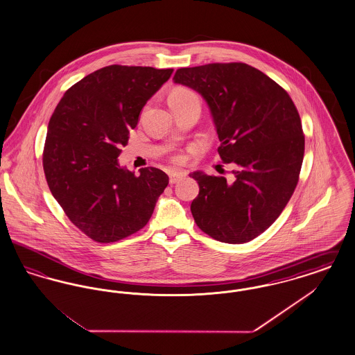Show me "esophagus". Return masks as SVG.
<instances>
[{
  "mask_svg": "<svg viewBox=\"0 0 355 355\" xmlns=\"http://www.w3.org/2000/svg\"><path fill=\"white\" fill-rule=\"evenodd\" d=\"M182 178H185V174L181 171H171L169 174L170 184H177L180 182Z\"/></svg>",
  "mask_w": 355,
  "mask_h": 355,
  "instance_id": "34e87169",
  "label": "esophagus"
}]
</instances>
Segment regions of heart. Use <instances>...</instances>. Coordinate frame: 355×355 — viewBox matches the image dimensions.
<instances>
[{
    "mask_svg": "<svg viewBox=\"0 0 355 355\" xmlns=\"http://www.w3.org/2000/svg\"><path fill=\"white\" fill-rule=\"evenodd\" d=\"M190 93H193V92L186 90V89H178V90H174L170 97H181V96H186V94H190Z\"/></svg>",
    "mask_w": 355,
    "mask_h": 355,
    "instance_id": "1",
    "label": "heart"
}]
</instances>
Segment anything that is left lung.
I'll list each match as a JSON object with an SVG mask.
<instances>
[{"label": "left lung", "instance_id": "8db88e82", "mask_svg": "<svg viewBox=\"0 0 355 355\" xmlns=\"http://www.w3.org/2000/svg\"><path fill=\"white\" fill-rule=\"evenodd\" d=\"M207 103L232 181L190 174L200 193L190 210L207 236L245 243L263 233L285 209L302 166L304 137L286 90L248 64H207L178 69L173 77Z\"/></svg>", "mask_w": 355, "mask_h": 355}]
</instances>
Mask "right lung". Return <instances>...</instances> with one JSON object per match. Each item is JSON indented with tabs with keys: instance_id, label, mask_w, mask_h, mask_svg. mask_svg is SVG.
<instances>
[{
	"instance_id": "right-lung-1",
	"label": "right lung",
	"mask_w": 355,
	"mask_h": 355,
	"mask_svg": "<svg viewBox=\"0 0 355 355\" xmlns=\"http://www.w3.org/2000/svg\"><path fill=\"white\" fill-rule=\"evenodd\" d=\"M173 69L110 65L73 85L58 102L44 148V171L69 220L96 242L132 236L152 217L166 173L121 166V148L142 107Z\"/></svg>"
}]
</instances>
